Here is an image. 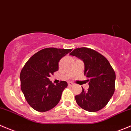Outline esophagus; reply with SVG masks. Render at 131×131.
Instances as JSON below:
<instances>
[{"mask_svg":"<svg viewBox=\"0 0 131 131\" xmlns=\"http://www.w3.org/2000/svg\"><path fill=\"white\" fill-rule=\"evenodd\" d=\"M68 86H73V85H74V84H73L72 82H68Z\"/></svg>","mask_w":131,"mask_h":131,"instance_id":"34e87169","label":"esophagus"}]
</instances>
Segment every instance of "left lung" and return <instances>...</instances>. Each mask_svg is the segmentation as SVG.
Returning a JSON list of instances; mask_svg holds the SVG:
<instances>
[{
    "label": "left lung",
    "instance_id": "obj_1",
    "mask_svg": "<svg viewBox=\"0 0 131 131\" xmlns=\"http://www.w3.org/2000/svg\"><path fill=\"white\" fill-rule=\"evenodd\" d=\"M82 60L89 88L75 96L77 104L86 111L96 112L104 107L112 97L116 75L110 62L102 54L86 47L75 49L70 54Z\"/></svg>",
    "mask_w": 131,
    "mask_h": 131
}]
</instances>
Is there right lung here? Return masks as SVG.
I'll list each match as a JSON object with an SVG mask.
<instances>
[{
    "label": "right lung",
    "instance_id": "1",
    "mask_svg": "<svg viewBox=\"0 0 131 131\" xmlns=\"http://www.w3.org/2000/svg\"><path fill=\"white\" fill-rule=\"evenodd\" d=\"M72 49L47 48L34 54L27 61L20 73L21 90L31 107L45 112L55 107L68 84L61 81L54 84L50 75L58 70V63Z\"/></svg>",
    "mask_w": 131,
    "mask_h": 131
}]
</instances>
